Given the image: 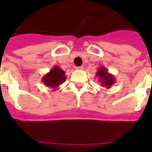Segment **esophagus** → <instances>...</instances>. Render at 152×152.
I'll use <instances>...</instances> for the list:
<instances>
[{"label": "esophagus", "mask_w": 152, "mask_h": 152, "mask_svg": "<svg viewBox=\"0 0 152 152\" xmlns=\"http://www.w3.org/2000/svg\"><path fill=\"white\" fill-rule=\"evenodd\" d=\"M75 68H76V70H83V69H84V66H76V67H75Z\"/></svg>", "instance_id": "34e87169"}]
</instances>
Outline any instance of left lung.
Masks as SVG:
<instances>
[{
	"label": "left lung",
	"instance_id": "1",
	"mask_svg": "<svg viewBox=\"0 0 152 152\" xmlns=\"http://www.w3.org/2000/svg\"><path fill=\"white\" fill-rule=\"evenodd\" d=\"M96 77L99 78L100 81V86L105 87L107 89L111 88L114 83L115 82V78L113 75L108 72V70L104 66L99 67L97 72H96Z\"/></svg>",
	"mask_w": 152,
	"mask_h": 152
}]
</instances>
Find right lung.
Instances as JSON below:
<instances>
[{"label": "right lung", "instance_id": "add662e5", "mask_svg": "<svg viewBox=\"0 0 152 152\" xmlns=\"http://www.w3.org/2000/svg\"><path fill=\"white\" fill-rule=\"evenodd\" d=\"M41 80L45 86L52 89V91H55L58 87L66 80L65 72L59 66H54Z\"/></svg>", "mask_w": 152, "mask_h": 152}]
</instances>
